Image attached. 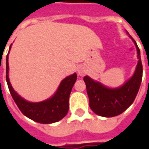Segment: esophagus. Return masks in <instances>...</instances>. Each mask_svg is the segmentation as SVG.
Returning <instances> with one entry per match:
<instances>
[{"mask_svg":"<svg viewBox=\"0 0 149 149\" xmlns=\"http://www.w3.org/2000/svg\"><path fill=\"white\" fill-rule=\"evenodd\" d=\"M77 72H78V75H79V76H81V77H83V76H84V74H85L84 70L82 68H79V69H78Z\"/></svg>","mask_w":149,"mask_h":149,"instance_id":"esophagus-1","label":"esophagus"}]
</instances>
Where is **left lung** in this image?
<instances>
[{"mask_svg": "<svg viewBox=\"0 0 149 149\" xmlns=\"http://www.w3.org/2000/svg\"><path fill=\"white\" fill-rule=\"evenodd\" d=\"M128 37L136 48L138 62L134 73L128 81L119 87L109 88L88 76L84 77L89 106L93 112L100 116L112 117L125 112L133 103L141 86L143 73L141 52L134 39L129 34Z\"/></svg>", "mask_w": 149, "mask_h": 149, "instance_id": "left-lung-1", "label": "left lung"}]
</instances>
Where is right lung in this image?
<instances>
[{"label": "right lung", "mask_w": 149, "mask_h": 149, "mask_svg": "<svg viewBox=\"0 0 149 149\" xmlns=\"http://www.w3.org/2000/svg\"><path fill=\"white\" fill-rule=\"evenodd\" d=\"M11 47L12 45L6 56V81L13 99L19 109L28 118L40 124H52L61 120L68 113L69 96L77 78V73L75 72L63 79L51 97L39 102H30L21 97L13 89L9 81L8 54Z\"/></svg>", "instance_id": "add662e5"}]
</instances>
